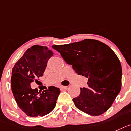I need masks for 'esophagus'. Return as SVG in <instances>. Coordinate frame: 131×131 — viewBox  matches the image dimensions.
<instances>
[{
	"instance_id": "34e87169",
	"label": "esophagus",
	"mask_w": 131,
	"mask_h": 131,
	"mask_svg": "<svg viewBox=\"0 0 131 131\" xmlns=\"http://www.w3.org/2000/svg\"><path fill=\"white\" fill-rule=\"evenodd\" d=\"M68 86H64V85H61L60 87V88L61 89H68Z\"/></svg>"
}]
</instances>
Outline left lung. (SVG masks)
I'll use <instances>...</instances> for the list:
<instances>
[{
	"instance_id": "left-lung-1",
	"label": "left lung",
	"mask_w": 131,
	"mask_h": 131,
	"mask_svg": "<svg viewBox=\"0 0 131 131\" xmlns=\"http://www.w3.org/2000/svg\"><path fill=\"white\" fill-rule=\"evenodd\" d=\"M52 48L79 75L88 79V88L73 99L75 106L91 116L106 112L119 94L122 70L116 54L107 45L96 40L85 39Z\"/></svg>"
}]
</instances>
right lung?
I'll use <instances>...</instances> for the list:
<instances>
[{
  "mask_svg": "<svg viewBox=\"0 0 131 131\" xmlns=\"http://www.w3.org/2000/svg\"><path fill=\"white\" fill-rule=\"evenodd\" d=\"M52 51L43 46H35L26 50L15 64L11 78L12 91L17 105L27 116H43L55 107L60 91L54 86L39 91L32 89L30 83L43 76Z\"/></svg>",
  "mask_w": 131,
  "mask_h": 131,
  "instance_id": "add662e5",
  "label": "right lung"
}]
</instances>
